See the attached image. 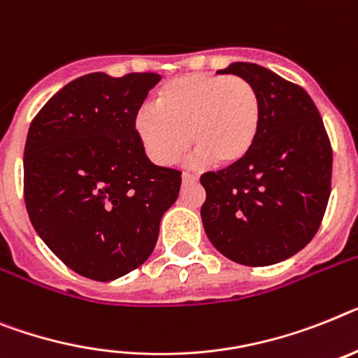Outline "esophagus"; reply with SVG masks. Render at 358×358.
Wrapping results in <instances>:
<instances>
[{
	"label": "esophagus",
	"mask_w": 358,
	"mask_h": 358,
	"mask_svg": "<svg viewBox=\"0 0 358 358\" xmlns=\"http://www.w3.org/2000/svg\"><path fill=\"white\" fill-rule=\"evenodd\" d=\"M196 174H191V173H184L182 174V182L184 184H193V182H196Z\"/></svg>",
	"instance_id": "34e87169"
}]
</instances>
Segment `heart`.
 Instances as JSON below:
<instances>
[{
    "instance_id": "heart-1",
    "label": "heart",
    "mask_w": 358,
    "mask_h": 358,
    "mask_svg": "<svg viewBox=\"0 0 358 358\" xmlns=\"http://www.w3.org/2000/svg\"><path fill=\"white\" fill-rule=\"evenodd\" d=\"M260 122L262 101L248 80L196 72L165 83L156 107H140L134 133L147 158L162 167L173 165L189 143L198 164L233 165L253 147Z\"/></svg>"
}]
</instances>
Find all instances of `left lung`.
I'll use <instances>...</instances> for the list:
<instances>
[{"instance_id":"obj_1","label":"left lung","mask_w":358,"mask_h":358,"mask_svg":"<svg viewBox=\"0 0 358 358\" xmlns=\"http://www.w3.org/2000/svg\"><path fill=\"white\" fill-rule=\"evenodd\" d=\"M218 72L257 89L262 122L242 160L202 174L203 229L233 262L271 266L304 249L320 227L331 193V143L302 87L257 63L236 62Z\"/></svg>"}]
</instances>
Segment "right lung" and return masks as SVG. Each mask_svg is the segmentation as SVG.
Instances as JSON below:
<instances>
[{
  "mask_svg": "<svg viewBox=\"0 0 358 358\" xmlns=\"http://www.w3.org/2000/svg\"><path fill=\"white\" fill-rule=\"evenodd\" d=\"M160 74L72 80L32 120L23 189L36 233L78 275L110 282L142 266L182 173L155 165L134 116Z\"/></svg>",
  "mask_w": 358,
  "mask_h": 358,
  "instance_id": "1",
  "label": "right lung"
}]
</instances>
